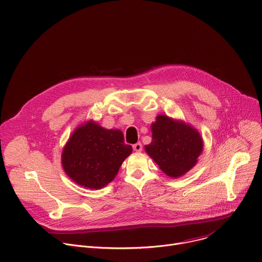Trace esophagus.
Returning a JSON list of instances; mask_svg holds the SVG:
<instances>
[{
	"label": "esophagus",
	"instance_id": "34e87169",
	"mask_svg": "<svg viewBox=\"0 0 262 262\" xmlns=\"http://www.w3.org/2000/svg\"><path fill=\"white\" fill-rule=\"evenodd\" d=\"M142 144L139 142V143H136V144H134L133 145V149L135 151H137V152H140V151H142Z\"/></svg>",
	"mask_w": 262,
	"mask_h": 262
}]
</instances>
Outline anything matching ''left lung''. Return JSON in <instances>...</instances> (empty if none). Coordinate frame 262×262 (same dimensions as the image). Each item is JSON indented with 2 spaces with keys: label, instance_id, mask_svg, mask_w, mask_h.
<instances>
[{
  "label": "left lung",
  "instance_id": "obj_1",
  "mask_svg": "<svg viewBox=\"0 0 262 262\" xmlns=\"http://www.w3.org/2000/svg\"><path fill=\"white\" fill-rule=\"evenodd\" d=\"M151 130L152 141L145 146V150L163 172L178 177L194 167L203 149L197 130L165 115L157 117Z\"/></svg>",
  "mask_w": 262,
  "mask_h": 262
}]
</instances>
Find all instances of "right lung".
<instances>
[{
  "mask_svg": "<svg viewBox=\"0 0 262 262\" xmlns=\"http://www.w3.org/2000/svg\"><path fill=\"white\" fill-rule=\"evenodd\" d=\"M132 151L120 130L105 129L89 121L70 137L63 149L62 165L73 181L99 190L115 178Z\"/></svg>",
  "mask_w": 262,
  "mask_h": 262,
  "instance_id": "1",
  "label": "right lung"
}]
</instances>
